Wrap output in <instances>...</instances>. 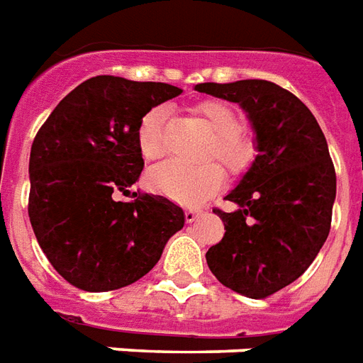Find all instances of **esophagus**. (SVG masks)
<instances>
[{
    "label": "esophagus",
    "mask_w": 363,
    "mask_h": 363,
    "mask_svg": "<svg viewBox=\"0 0 363 363\" xmlns=\"http://www.w3.org/2000/svg\"><path fill=\"white\" fill-rule=\"evenodd\" d=\"M200 216H202V211H200V209L190 208V209H186V211H184V219H186V223H194Z\"/></svg>",
    "instance_id": "obj_1"
}]
</instances>
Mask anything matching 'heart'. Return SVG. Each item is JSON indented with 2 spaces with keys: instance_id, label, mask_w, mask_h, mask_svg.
<instances>
[{
  "instance_id": "heart-1",
  "label": "heart",
  "mask_w": 363,
  "mask_h": 363,
  "mask_svg": "<svg viewBox=\"0 0 363 363\" xmlns=\"http://www.w3.org/2000/svg\"><path fill=\"white\" fill-rule=\"evenodd\" d=\"M194 113L209 130L203 155H213L230 171H242L248 167L250 161L254 160L256 147L250 136L238 130L240 117L235 109L223 101H203L194 107ZM165 115L167 113L163 107H154L142 117L138 125L136 142L146 160H155L163 154L161 130ZM147 182L157 194L167 196L182 206H200L216 190L221 189L223 171L209 161L198 165L165 161L147 173Z\"/></svg>"
}]
</instances>
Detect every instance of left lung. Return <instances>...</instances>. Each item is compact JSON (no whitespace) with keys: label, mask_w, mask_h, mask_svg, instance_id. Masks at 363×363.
I'll return each instance as SVG.
<instances>
[{"label":"left lung","mask_w":363,"mask_h":363,"mask_svg":"<svg viewBox=\"0 0 363 363\" xmlns=\"http://www.w3.org/2000/svg\"><path fill=\"white\" fill-rule=\"evenodd\" d=\"M194 88L238 104L256 134L257 155L225 196L235 209H213L225 236L206 254L209 269L242 296H269L310 267L329 236L337 177L327 140L310 109L275 82Z\"/></svg>","instance_id":"8db88e82"}]
</instances>
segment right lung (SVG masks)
I'll list each match as a JSON object with an SVG mask.
<instances>
[{"instance_id": "1", "label": "right lung", "mask_w": 363, "mask_h": 363, "mask_svg": "<svg viewBox=\"0 0 363 363\" xmlns=\"http://www.w3.org/2000/svg\"><path fill=\"white\" fill-rule=\"evenodd\" d=\"M182 94L165 82L94 77L61 99L32 142L28 217L61 277L88 292L136 283L160 262L184 211L167 198L130 194L142 160V117Z\"/></svg>"}]
</instances>
